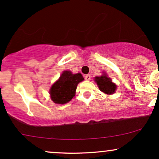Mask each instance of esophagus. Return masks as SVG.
<instances>
[{
    "instance_id": "34e87169",
    "label": "esophagus",
    "mask_w": 159,
    "mask_h": 159,
    "mask_svg": "<svg viewBox=\"0 0 159 159\" xmlns=\"http://www.w3.org/2000/svg\"><path fill=\"white\" fill-rule=\"evenodd\" d=\"M90 78H91L90 75H89V74H87V75H85V76H84V78H85V80H87V81H89V80L90 79Z\"/></svg>"
}]
</instances>
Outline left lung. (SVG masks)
Here are the masks:
<instances>
[{"label":"left lung","instance_id":"1","mask_svg":"<svg viewBox=\"0 0 159 159\" xmlns=\"http://www.w3.org/2000/svg\"><path fill=\"white\" fill-rule=\"evenodd\" d=\"M95 81L97 83L99 90L105 93H114L115 90H116V85L114 83H112L111 78L107 77V75H104L101 77H96Z\"/></svg>","mask_w":159,"mask_h":159}]
</instances>
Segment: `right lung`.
I'll use <instances>...</instances> for the list:
<instances>
[{"label":"right lung","mask_w":159,"mask_h":159,"mask_svg":"<svg viewBox=\"0 0 159 159\" xmlns=\"http://www.w3.org/2000/svg\"><path fill=\"white\" fill-rule=\"evenodd\" d=\"M83 80L81 74H72L69 71H64L59 80L51 88L50 95L52 101L57 104L68 102L75 96L78 84Z\"/></svg>","instance_id":"add662e5"}]
</instances>
